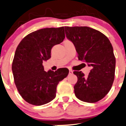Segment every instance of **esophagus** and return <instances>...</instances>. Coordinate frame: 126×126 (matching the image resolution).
I'll return each instance as SVG.
<instances>
[{
    "instance_id": "esophagus-1",
    "label": "esophagus",
    "mask_w": 126,
    "mask_h": 126,
    "mask_svg": "<svg viewBox=\"0 0 126 126\" xmlns=\"http://www.w3.org/2000/svg\"><path fill=\"white\" fill-rule=\"evenodd\" d=\"M73 72V70H69V74H72Z\"/></svg>"
}]
</instances>
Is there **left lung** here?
Returning <instances> with one entry per match:
<instances>
[{
  "label": "left lung",
  "mask_w": 126,
  "mask_h": 126,
  "mask_svg": "<svg viewBox=\"0 0 126 126\" xmlns=\"http://www.w3.org/2000/svg\"><path fill=\"white\" fill-rule=\"evenodd\" d=\"M66 37L73 43L79 60L92 69L87 77L75 71L78 81L74 86L76 96L84 102H98L111 89L115 78V59L109 39L99 31L88 27H65Z\"/></svg>",
  "instance_id": "left-lung-1"
}]
</instances>
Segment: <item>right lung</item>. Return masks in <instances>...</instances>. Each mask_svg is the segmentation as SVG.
Instances as JSON below:
<instances>
[{"label":"right lung","mask_w":126,"mask_h":126,"mask_svg":"<svg viewBox=\"0 0 126 126\" xmlns=\"http://www.w3.org/2000/svg\"><path fill=\"white\" fill-rule=\"evenodd\" d=\"M64 38L63 27L42 28L26 36L18 45L12 63L14 80L19 94L30 104L41 106L52 101L58 84L68 75L67 68L46 72L42 65L51 58L53 47Z\"/></svg>","instance_id":"right-lung-1"}]
</instances>
